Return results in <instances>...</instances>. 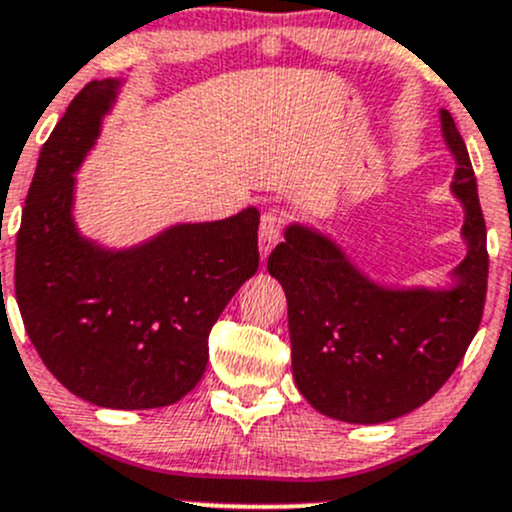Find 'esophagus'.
<instances>
[{
  "label": "esophagus",
  "mask_w": 512,
  "mask_h": 512,
  "mask_svg": "<svg viewBox=\"0 0 512 512\" xmlns=\"http://www.w3.org/2000/svg\"><path fill=\"white\" fill-rule=\"evenodd\" d=\"M280 239V214L266 212L261 217V229H258V251H261V261H266L268 254L276 249Z\"/></svg>",
  "instance_id": "34e87169"
}]
</instances>
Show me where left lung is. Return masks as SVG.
Instances as JSON below:
<instances>
[{
	"label": "left lung",
	"instance_id": "obj_1",
	"mask_svg": "<svg viewBox=\"0 0 512 512\" xmlns=\"http://www.w3.org/2000/svg\"><path fill=\"white\" fill-rule=\"evenodd\" d=\"M439 122L456 163L452 195L464 207L466 256L449 273L452 283H378L332 236L305 222L288 224L268 256V273L288 298L295 383L334 420L378 425L420 408L447 383L481 324L486 222L464 139L447 109H439Z\"/></svg>",
	"mask_w": 512,
	"mask_h": 512
}]
</instances>
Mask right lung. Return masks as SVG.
Here are the masks:
<instances>
[{
    "label": "right lung",
    "instance_id": "add662e5",
    "mask_svg": "<svg viewBox=\"0 0 512 512\" xmlns=\"http://www.w3.org/2000/svg\"><path fill=\"white\" fill-rule=\"evenodd\" d=\"M124 80H92L70 102L38 166L16 234V302L48 371L112 410L173 405L205 373L212 324L258 271V210L178 222L109 249L75 222V173Z\"/></svg>",
    "mask_w": 512,
    "mask_h": 512
}]
</instances>
